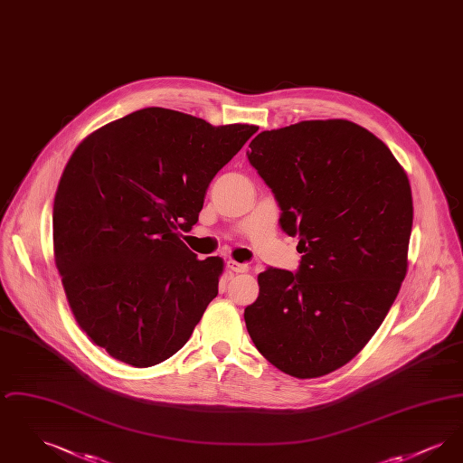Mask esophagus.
Instances as JSON below:
<instances>
[{
  "instance_id": "esophagus-1",
  "label": "esophagus",
  "mask_w": 463,
  "mask_h": 463,
  "mask_svg": "<svg viewBox=\"0 0 463 463\" xmlns=\"http://www.w3.org/2000/svg\"><path fill=\"white\" fill-rule=\"evenodd\" d=\"M227 269L232 270V272H246V270H248V264H240V262L229 260V262H227Z\"/></svg>"
}]
</instances>
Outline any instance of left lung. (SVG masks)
<instances>
[{
    "label": "left lung",
    "mask_w": 463,
    "mask_h": 463,
    "mask_svg": "<svg viewBox=\"0 0 463 463\" xmlns=\"http://www.w3.org/2000/svg\"><path fill=\"white\" fill-rule=\"evenodd\" d=\"M298 236L295 272L267 267L244 308L269 363L316 378L349 363L380 328L408 267L413 199L408 176L373 133L347 119L259 133L246 153Z\"/></svg>",
    "instance_id": "1"
}]
</instances>
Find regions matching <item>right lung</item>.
<instances>
[{
	"label": "right lung",
	"instance_id": "add662e5",
	"mask_svg": "<svg viewBox=\"0 0 463 463\" xmlns=\"http://www.w3.org/2000/svg\"><path fill=\"white\" fill-rule=\"evenodd\" d=\"M257 130L146 108L71 156L53 203L55 264L78 325L114 359L147 368L172 357L219 295L222 259L198 260L180 231Z\"/></svg>",
	"mask_w": 463,
	"mask_h": 463
}]
</instances>
